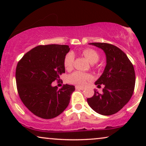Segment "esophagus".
<instances>
[{
    "instance_id": "34e87169",
    "label": "esophagus",
    "mask_w": 146,
    "mask_h": 146,
    "mask_svg": "<svg viewBox=\"0 0 146 146\" xmlns=\"http://www.w3.org/2000/svg\"><path fill=\"white\" fill-rule=\"evenodd\" d=\"M75 88L76 90H83L84 89V88L82 87V86H76Z\"/></svg>"
}]
</instances>
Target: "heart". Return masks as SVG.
<instances>
[{"mask_svg":"<svg viewBox=\"0 0 146 146\" xmlns=\"http://www.w3.org/2000/svg\"><path fill=\"white\" fill-rule=\"evenodd\" d=\"M83 55L92 64L96 63L100 59V55L97 51L92 48H86L82 51ZM74 55L72 52H68L65 56L64 60V66L66 70H71L73 67ZM92 76L88 74L76 71L68 77V82L79 86H84L87 81L90 80Z\"/></svg>","mask_w":146,"mask_h":146,"instance_id":"obj_1","label":"heart"}]
</instances>
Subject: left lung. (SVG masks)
Segmentation results:
<instances>
[{"instance_id":"1","label":"left lung","mask_w":146,"mask_h":146,"mask_svg":"<svg viewBox=\"0 0 146 146\" xmlns=\"http://www.w3.org/2000/svg\"><path fill=\"white\" fill-rule=\"evenodd\" d=\"M103 50L106 56L104 72L95 82L98 87L104 86L102 93L94 90V94L87 102L96 112L104 115L114 114L130 100L135 82L133 66L127 55L115 46L108 43L92 42Z\"/></svg>"}]
</instances>
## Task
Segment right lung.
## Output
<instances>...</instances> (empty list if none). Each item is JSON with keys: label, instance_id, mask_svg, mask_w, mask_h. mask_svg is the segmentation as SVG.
I'll return each instance as SVG.
<instances>
[{"label": "right lung", "instance_id": "1", "mask_svg": "<svg viewBox=\"0 0 146 146\" xmlns=\"http://www.w3.org/2000/svg\"><path fill=\"white\" fill-rule=\"evenodd\" d=\"M70 51L68 45H40L23 56L16 68V82L20 98L32 113L52 119L62 113L69 104L72 85L60 89L52 83L60 81L65 72L64 60Z\"/></svg>", "mask_w": 146, "mask_h": 146}]
</instances>
